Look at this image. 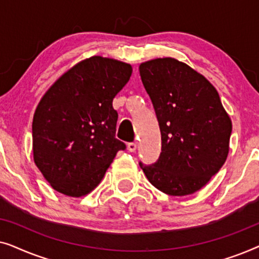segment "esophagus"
<instances>
[{
    "label": "esophagus",
    "instance_id": "esophagus-1",
    "mask_svg": "<svg viewBox=\"0 0 259 259\" xmlns=\"http://www.w3.org/2000/svg\"><path fill=\"white\" fill-rule=\"evenodd\" d=\"M127 148H128L130 152H136L137 144L136 143H128V145H127Z\"/></svg>",
    "mask_w": 259,
    "mask_h": 259
}]
</instances>
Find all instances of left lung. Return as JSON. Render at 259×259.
<instances>
[{
    "mask_svg": "<svg viewBox=\"0 0 259 259\" xmlns=\"http://www.w3.org/2000/svg\"><path fill=\"white\" fill-rule=\"evenodd\" d=\"M161 133L154 164L139 162L145 176L169 196H187L206 185L228 158L231 119L215 88L196 70L172 58L139 66Z\"/></svg>",
    "mask_w": 259,
    "mask_h": 259,
    "instance_id": "left-lung-1",
    "label": "left lung"
}]
</instances>
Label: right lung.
<instances>
[{
    "label": "right lung",
    "mask_w": 259,
    "mask_h": 259,
    "mask_svg": "<svg viewBox=\"0 0 259 259\" xmlns=\"http://www.w3.org/2000/svg\"><path fill=\"white\" fill-rule=\"evenodd\" d=\"M132 67L93 56L72 67L46 92L33 119L34 161L58 192L81 197L99 185L126 145L115 138L113 99Z\"/></svg>",
    "instance_id": "1"
}]
</instances>
